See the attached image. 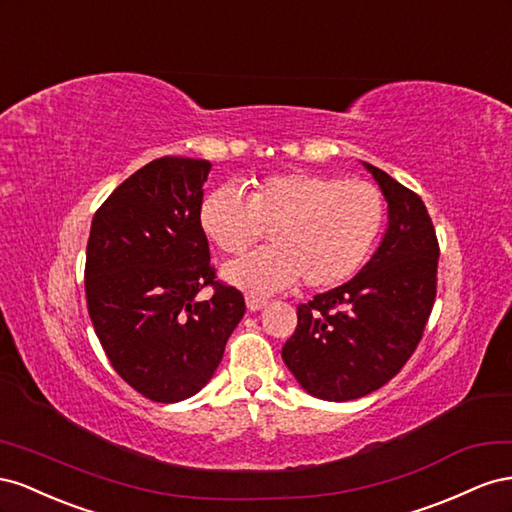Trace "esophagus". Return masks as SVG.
Instances as JSON below:
<instances>
[{"label":"esophagus","instance_id":"obj_1","mask_svg":"<svg viewBox=\"0 0 512 512\" xmlns=\"http://www.w3.org/2000/svg\"><path fill=\"white\" fill-rule=\"evenodd\" d=\"M266 304H268V300H266V298L246 296V306H248V311H261V309H264Z\"/></svg>","mask_w":512,"mask_h":512}]
</instances>
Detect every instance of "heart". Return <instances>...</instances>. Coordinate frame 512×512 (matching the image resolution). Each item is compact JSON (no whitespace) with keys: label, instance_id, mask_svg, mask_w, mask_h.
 <instances>
[{"label":"heart","instance_id":"1","mask_svg":"<svg viewBox=\"0 0 512 512\" xmlns=\"http://www.w3.org/2000/svg\"><path fill=\"white\" fill-rule=\"evenodd\" d=\"M386 199L371 182L326 173H279L244 197L229 184L203 197L199 227L223 253L240 255L270 231L261 248L223 274L251 294H274L302 279L309 289L337 287L364 266L384 229Z\"/></svg>","mask_w":512,"mask_h":512}]
</instances>
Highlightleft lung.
Wrapping results in <instances>:
<instances>
[{
	"instance_id": "left-lung-1",
	"label": "left lung",
	"mask_w": 512,
	"mask_h": 512,
	"mask_svg": "<svg viewBox=\"0 0 512 512\" xmlns=\"http://www.w3.org/2000/svg\"><path fill=\"white\" fill-rule=\"evenodd\" d=\"M388 201V229L352 281L298 304L283 360L298 384L324 401L360 399L412 358L437 294L435 227L422 199L364 163Z\"/></svg>"
}]
</instances>
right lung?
<instances>
[{"label": "right lung", "instance_id": "1", "mask_svg": "<svg viewBox=\"0 0 512 512\" xmlns=\"http://www.w3.org/2000/svg\"><path fill=\"white\" fill-rule=\"evenodd\" d=\"M208 160L163 156L96 210L85 253L87 313L105 354L145 399L193 397L244 317L242 291L216 279L199 227ZM210 286L213 298L196 294Z\"/></svg>", "mask_w": 512, "mask_h": 512}]
</instances>
